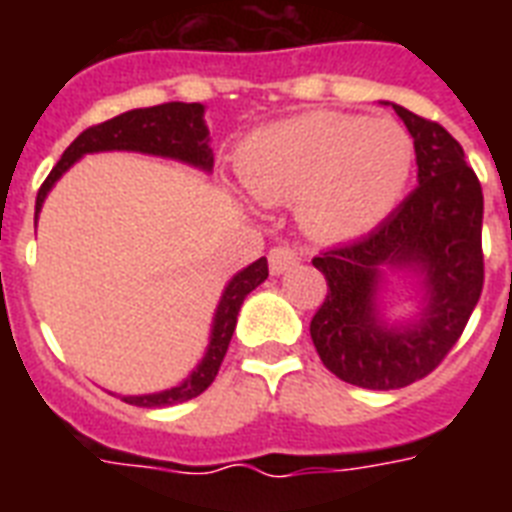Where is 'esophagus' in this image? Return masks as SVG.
I'll return each mask as SVG.
<instances>
[{
    "instance_id": "esophagus-1",
    "label": "esophagus",
    "mask_w": 512,
    "mask_h": 512,
    "mask_svg": "<svg viewBox=\"0 0 512 512\" xmlns=\"http://www.w3.org/2000/svg\"><path fill=\"white\" fill-rule=\"evenodd\" d=\"M297 263H300V255H297L292 247H273L271 252H268V265H271V273H276V276L289 271V268Z\"/></svg>"
}]
</instances>
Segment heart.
Returning <instances> with one entry per match:
<instances>
[{"label": "heart", "mask_w": 512, "mask_h": 512, "mask_svg": "<svg viewBox=\"0 0 512 512\" xmlns=\"http://www.w3.org/2000/svg\"><path fill=\"white\" fill-rule=\"evenodd\" d=\"M239 177L260 204H295L321 239H353L393 212L414 167V143L393 119L313 111L257 130Z\"/></svg>", "instance_id": "b5f03b06"}]
</instances>
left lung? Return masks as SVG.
Instances as JSON below:
<instances>
[{
	"instance_id": "1",
	"label": "left lung",
	"mask_w": 512,
	"mask_h": 512,
	"mask_svg": "<svg viewBox=\"0 0 512 512\" xmlns=\"http://www.w3.org/2000/svg\"><path fill=\"white\" fill-rule=\"evenodd\" d=\"M414 138L417 188L372 233L313 257L327 297L311 321L329 372L369 390L422 380L460 340L484 289V193L465 151L441 124L396 106ZM414 272L423 297L415 319L381 316L384 273Z\"/></svg>"
}]
</instances>
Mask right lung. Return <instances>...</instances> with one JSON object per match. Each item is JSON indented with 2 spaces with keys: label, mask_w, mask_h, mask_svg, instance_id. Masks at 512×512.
I'll list each match as a JSON object with an SVG mask.
<instances>
[{
  "label": "right lung",
  "mask_w": 512,
  "mask_h": 512,
  "mask_svg": "<svg viewBox=\"0 0 512 512\" xmlns=\"http://www.w3.org/2000/svg\"><path fill=\"white\" fill-rule=\"evenodd\" d=\"M100 151H140V154L164 156V159L191 164V167L204 172H212V164H215L201 103H162V106L135 108V111H127V114H119L108 122L84 130L63 151L60 162L52 167V172L36 193V220H39L47 193L63 177V172L71 170L74 162H79L84 154H100ZM265 279H268V260L260 257L228 281V287L223 289V297L217 303L215 319H212V332H209L204 358L180 385L159 390V393H146V396H122L124 401L132 406L151 409V406L183 404L188 398L204 393L217 377L220 364H223L244 297L255 287H260Z\"/></svg>",
  "instance_id": "add662e5"
}]
</instances>
